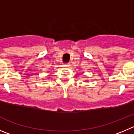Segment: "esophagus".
Here are the masks:
<instances>
[{"label":"esophagus","mask_w":134,"mask_h":134,"mask_svg":"<svg viewBox=\"0 0 134 134\" xmlns=\"http://www.w3.org/2000/svg\"><path fill=\"white\" fill-rule=\"evenodd\" d=\"M64 66H65V67H69L70 65H69V64H68V63H67V64H65V65H64Z\"/></svg>","instance_id":"1"}]
</instances>
